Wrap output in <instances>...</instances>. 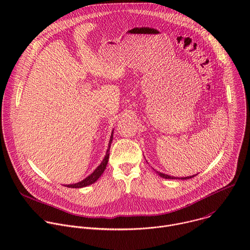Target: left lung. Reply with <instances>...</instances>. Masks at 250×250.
Masks as SVG:
<instances>
[{
    "instance_id": "8db88e82",
    "label": "left lung",
    "mask_w": 250,
    "mask_h": 250,
    "mask_svg": "<svg viewBox=\"0 0 250 250\" xmlns=\"http://www.w3.org/2000/svg\"><path fill=\"white\" fill-rule=\"evenodd\" d=\"M156 173L160 176V177H162V178H165V179H181V180H187V179H190V178H193L194 176H196V175H193V176H188V177H182V178H179V177H173V176H169V175H167V174H164V173H161V172H159V171H156Z\"/></svg>"
}]
</instances>
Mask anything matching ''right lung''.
Wrapping results in <instances>:
<instances>
[{"label": "right lung", "instance_id": "1", "mask_svg": "<svg viewBox=\"0 0 250 250\" xmlns=\"http://www.w3.org/2000/svg\"><path fill=\"white\" fill-rule=\"evenodd\" d=\"M113 134H114V130L112 131V134H111V138H110V141H109V147L108 149H106V152H105V155L103 159V161L101 162V164L94 170V172L92 174H90L88 177H86L84 180L78 182V183H75V184H69V185H64L68 188H83V187H86V186H89V185H92L93 183H95L99 178L101 177V175L103 174V172L104 171L105 167H106V164H108V161H109V157H110V148H111V144L113 141Z\"/></svg>", "mask_w": 250, "mask_h": 250}]
</instances>
